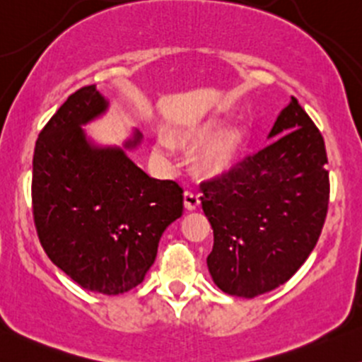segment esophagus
I'll return each mask as SVG.
<instances>
[{"label": "esophagus", "instance_id": "esophagus-1", "mask_svg": "<svg viewBox=\"0 0 362 362\" xmlns=\"http://www.w3.org/2000/svg\"><path fill=\"white\" fill-rule=\"evenodd\" d=\"M185 206L188 210H194L200 206V193L185 192Z\"/></svg>", "mask_w": 362, "mask_h": 362}]
</instances>
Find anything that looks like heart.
Returning a JSON list of instances; mask_svg holds the SVG:
<instances>
[{
    "label": "heart",
    "mask_w": 362,
    "mask_h": 362,
    "mask_svg": "<svg viewBox=\"0 0 362 362\" xmlns=\"http://www.w3.org/2000/svg\"><path fill=\"white\" fill-rule=\"evenodd\" d=\"M218 129V123L215 119H202L194 121V123L188 124L181 132V138L186 141H202L215 135ZM246 132L239 127L227 128L224 132L218 133L217 136L210 141L206 147L205 153H203V165L210 173H224V170L230 169L235 164V160L241 157L243 150L246 147ZM173 141L169 138L160 136L157 140V150L162 156H170L173 153Z\"/></svg>",
    "instance_id": "b5f03b06"
}]
</instances>
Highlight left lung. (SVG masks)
Instances as JSON below:
<instances>
[{"instance_id":"obj_1","label":"left lung","mask_w":362,"mask_h":362,"mask_svg":"<svg viewBox=\"0 0 362 362\" xmlns=\"http://www.w3.org/2000/svg\"><path fill=\"white\" fill-rule=\"evenodd\" d=\"M269 138L227 174L202 182V209L214 229L206 265L215 286L238 298L287 282L318 243L328 210L325 141L298 99Z\"/></svg>"}]
</instances>
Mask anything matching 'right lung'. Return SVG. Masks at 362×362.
I'll list each match as a JSON object with an SVG mask.
<instances>
[{
    "label": "right lung",
    "instance_id": "1",
    "mask_svg": "<svg viewBox=\"0 0 362 362\" xmlns=\"http://www.w3.org/2000/svg\"><path fill=\"white\" fill-rule=\"evenodd\" d=\"M95 85L71 93L39 133L32 173V209L51 262L83 289L117 296L144 282L160 235L182 215V188L150 177L124 148L99 147L83 124L104 115Z\"/></svg>",
    "mask_w": 362,
    "mask_h": 362
}]
</instances>
